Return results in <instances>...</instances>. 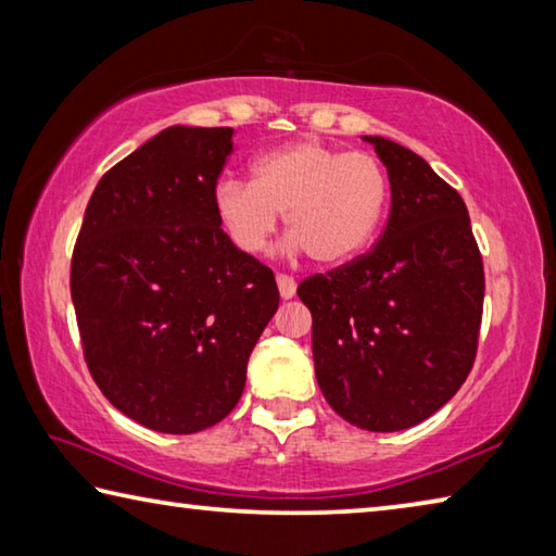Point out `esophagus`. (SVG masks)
Here are the masks:
<instances>
[{
	"label": "esophagus",
	"instance_id": "34e87169",
	"mask_svg": "<svg viewBox=\"0 0 556 556\" xmlns=\"http://www.w3.org/2000/svg\"><path fill=\"white\" fill-rule=\"evenodd\" d=\"M276 283H278V290H280V298H283V300H290L295 295L298 283H295L293 276H288V273H278Z\"/></svg>",
	"mask_w": 556,
	"mask_h": 556
}]
</instances>
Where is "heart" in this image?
Here are the masks:
<instances>
[{
    "label": "heart",
    "instance_id": "heart-1",
    "mask_svg": "<svg viewBox=\"0 0 556 556\" xmlns=\"http://www.w3.org/2000/svg\"><path fill=\"white\" fill-rule=\"evenodd\" d=\"M388 173L364 151L298 141L263 153L253 180L214 185V214L241 253H261L278 231L280 212L293 247L319 266L354 258L374 239L388 207Z\"/></svg>",
    "mask_w": 556,
    "mask_h": 556
}]
</instances>
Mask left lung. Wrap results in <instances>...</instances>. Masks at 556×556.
Returning a JSON list of instances; mask_svg holds the SVG:
<instances>
[{"mask_svg": "<svg viewBox=\"0 0 556 556\" xmlns=\"http://www.w3.org/2000/svg\"><path fill=\"white\" fill-rule=\"evenodd\" d=\"M391 214L371 251L298 286L313 313L319 391L368 432L434 415L471 374L483 315V261L469 210L430 163L383 136Z\"/></svg>", "mask_w": 556, "mask_h": 556, "instance_id": "1", "label": "left lung"}]
</instances>
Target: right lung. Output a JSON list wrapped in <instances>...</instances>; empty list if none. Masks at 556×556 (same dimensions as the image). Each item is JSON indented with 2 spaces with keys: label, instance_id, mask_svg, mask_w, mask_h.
I'll use <instances>...</instances> for the list:
<instances>
[{
  "label": "right lung",
  "instance_id": "1",
  "mask_svg": "<svg viewBox=\"0 0 556 556\" xmlns=\"http://www.w3.org/2000/svg\"><path fill=\"white\" fill-rule=\"evenodd\" d=\"M229 126H170L97 182L71 263L87 368L149 430L192 434L239 403L247 364L278 309L273 270L214 214Z\"/></svg>",
  "mask_w": 556,
  "mask_h": 556
}]
</instances>
